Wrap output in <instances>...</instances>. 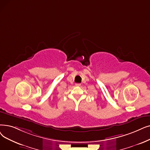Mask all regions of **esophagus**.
<instances>
[{"mask_svg":"<svg viewBox=\"0 0 150 150\" xmlns=\"http://www.w3.org/2000/svg\"><path fill=\"white\" fill-rule=\"evenodd\" d=\"M75 85H76V86H81V84H80V83H76Z\"/></svg>","mask_w":150,"mask_h":150,"instance_id":"34e87169","label":"esophagus"}]
</instances>
